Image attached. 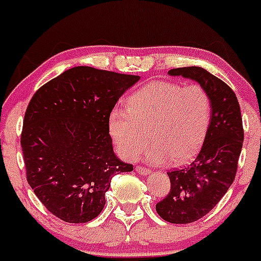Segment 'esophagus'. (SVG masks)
Here are the masks:
<instances>
[{
	"instance_id": "esophagus-1",
	"label": "esophagus",
	"mask_w": 261,
	"mask_h": 261,
	"mask_svg": "<svg viewBox=\"0 0 261 261\" xmlns=\"http://www.w3.org/2000/svg\"><path fill=\"white\" fill-rule=\"evenodd\" d=\"M135 171H136L137 173L142 174V176H147V174H150V173H151V171H150V170H147V168L141 167V166H137V167L135 168Z\"/></svg>"
}]
</instances>
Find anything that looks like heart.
I'll return each instance as SVG.
<instances>
[{"mask_svg": "<svg viewBox=\"0 0 261 261\" xmlns=\"http://www.w3.org/2000/svg\"><path fill=\"white\" fill-rule=\"evenodd\" d=\"M212 116L204 88L154 80L128 99V108L115 107L109 115V134L126 160H135L148 141L144 156L153 165L183 163L203 144Z\"/></svg>", "mask_w": 261, "mask_h": 261, "instance_id": "b5f03b06", "label": "heart"}]
</instances>
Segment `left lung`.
<instances>
[{
  "label": "left lung",
  "mask_w": 261,
  "mask_h": 261,
  "mask_svg": "<svg viewBox=\"0 0 261 261\" xmlns=\"http://www.w3.org/2000/svg\"><path fill=\"white\" fill-rule=\"evenodd\" d=\"M198 83L211 98L212 116L207 135L194 161L182 170L167 172L171 191L156 204L159 216L173 224H188L210 213L236 178L243 147L240 107L234 91L200 67L168 71Z\"/></svg>",
  "instance_id": "left-lung-1"
}]
</instances>
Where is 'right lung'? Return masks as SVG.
<instances>
[{"instance_id": "add662e5", "label": "right lung", "mask_w": 261, "mask_h": 261, "mask_svg": "<svg viewBox=\"0 0 261 261\" xmlns=\"http://www.w3.org/2000/svg\"><path fill=\"white\" fill-rule=\"evenodd\" d=\"M139 75L91 67L63 71L37 90L21 146L27 181L44 207L67 223H88L105 205L114 174L133 165L116 157L109 115Z\"/></svg>"}]
</instances>
